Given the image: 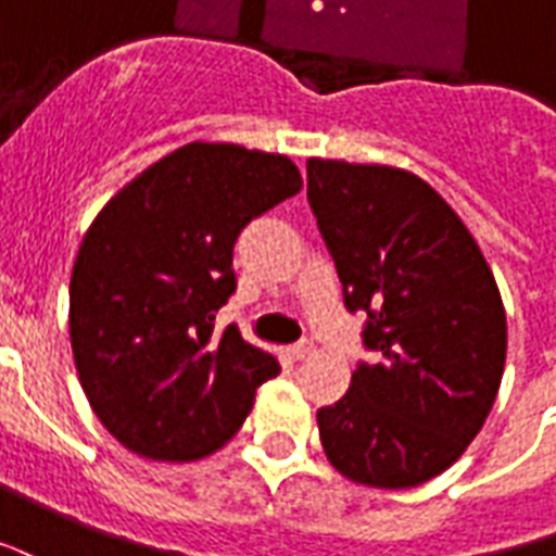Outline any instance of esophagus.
<instances>
[{"label": "esophagus", "instance_id": "1", "mask_svg": "<svg viewBox=\"0 0 556 556\" xmlns=\"http://www.w3.org/2000/svg\"><path fill=\"white\" fill-rule=\"evenodd\" d=\"M314 343H307V340H302V343H295V346H290V358L293 362H305V358H311L314 355Z\"/></svg>", "mask_w": 556, "mask_h": 556}]
</instances>
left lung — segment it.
Masks as SVG:
<instances>
[{
  "instance_id": "8db88e82",
  "label": "left lung",
  "mask_w": 556,
  "mask_h": 556,
  "mask_svg": "<svg viewBox=\"0 0 556 556\" xmlns=\"http://www.w3.org/2000/svg\"><path fill=\"white\" fill-rule=\"evenodd\" d=\"M307 201L376 352L317 412L323 450L352 483H427L477 439L501 388L506 314L492 269L453 206L403 168L307 160Z\"/></svg>"
}]
</instances>
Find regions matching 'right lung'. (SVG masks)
<instances>
[{
	"label": "right lung",
	"mask_w": 556,
	"mask_h": 556,
	"mask_svg": "<svg viewBox=\"0 0 556 556\" xmlns=\"http://www.w3.org/2000/svg\"><path fill=\"white\" fill-rule=\"evenodd\" d=\"M281 153L189 141L129 180L85 230L71 275V346L100 424L144 459L192 462L245 424L278 376L216 314L237 290L233 242L293 198Z\"/></svg>",
	"instance_id": "add662e5"
}]
</instances>
